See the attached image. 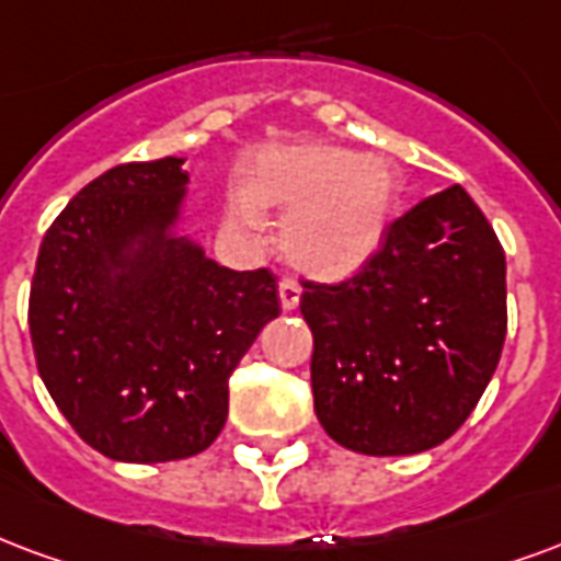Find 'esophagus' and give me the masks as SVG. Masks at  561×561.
<instances>
[{"label": "esophagus", "mask_w": 561, "mask_h": 561, "mask_svg": "<svg viewBox=\"0 0 561 561\" xmlns=\"http://www.w3.org/2000/svg\"><path fill=\"white\" fill-rule=\"evenodd\" d=\"M279 302L285 312H291V309L300 306V285H297L291 276H285V279L279 282Z\"/></svg>", "instance_id": "esophagus-1"}]
</instances>
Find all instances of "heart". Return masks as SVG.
<instances>
[{
  "label": "heart",
  "mask_w": 561,
  "mask_h": 561,
  "mask_svg": "<svg viewBox=\"0 0 561 561\" xmlns=\"http://www.w3.org/2000/svg\"><path fill=\"white\" fill-rule=\"evenodd\" d=\"M404 178L386 160L344 148H294L261 157L249 169L247 193L228 198L240 226H259L261 207L285 214L282 255L318 279H344L383 249Z\"/></svg>",
  "instance_id": "b5f03b06"
}]
</instances>
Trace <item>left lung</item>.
<instances>
[{
  "mask_svg": "<svg viewBox=\"0 0 561 561\" xmlns=\"http://www.w3.org/2000/svg\"><path fill=\"white\" fill-rule=\"evenodd\" d=\"M323 431L359 455H416L467 422L505 342V252L463 186L419 202L339 285L302 282Z\"/></svg>",
  "mask_w": 561,
  "mask_h": 561,
  "instance_id": "left-lung-1",
  "label": "left lung"
}]
</instances>
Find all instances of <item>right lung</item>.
I'll use <instances>...</instances> for the list:
<instances>
[{"instance_id":"1","label":"right lung","mask_w":561,"mask_h":561,"mask_svg":"<svg viewBox=\"0 0 561 561\" xmlns=\"http://www.w3.org/2000/svg\"><path fill=\"white\" fill-rule=\"evenodd\" d=\"M181 157L115 165L70 198L37 252V375L91 449L127 463L205 451L228 377L279 314L270 270H228L178 234Z\"/></svg>"}]
</instances>
